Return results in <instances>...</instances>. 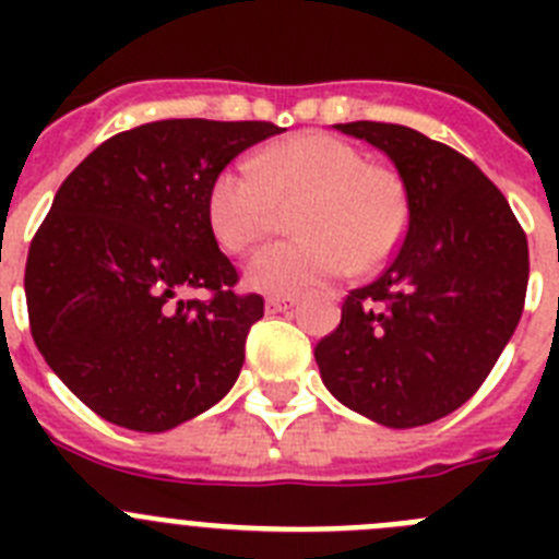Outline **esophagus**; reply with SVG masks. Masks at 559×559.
<instances>
[{"instance_id":"esophagus-1","label":"esophagus","mask_w":559,"mask_h":559,"mask_svg":"<svg viewBox=\"0 0 559 559\" xmlns=\"http://www.w3.org/2000/svg\"><path fill=\"white\" fill-rule=\"evenodd\" d=\"M296 305V296H269L265 299V310L269 313H283V310H290Z\"/></svg>"}]
</instances>
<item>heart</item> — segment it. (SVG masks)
Wrapping results in <instances>:
<instances>
[{
    "instance_id": "heart-1",
    "label": "heart",
    "mask_w": 559,
    "mask_h": 559,
    "mask_svg": "<svg viewBox=\"0 0 559 559\" xmlns=\"http://www.w3.org/2000/svg\"><path fill=\"white\" fill-rule=\"evenodd\" d=\"M294 212V240L251 257L246 285L299 294L338 276L380 269L408 226V192L386 167L330 133H296L212 179L206 221L229 254H246Z\"/></svg>"
}]
</instances>
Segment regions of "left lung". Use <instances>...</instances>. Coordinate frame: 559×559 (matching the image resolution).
<instances>
[{
	"instance_id": "obj_1",
	"label": "left lung",
	"mask_w": 559,
	"mask_h": 559,
	"mask_svg": "<svg viewBox=\"0 0 559 559\" xmlns=\"http://www.w3.org/2000/svg\"><path fill=\"white\" fill-rule=\"evenodd\" d=\"M335 128L394 162L408 229L389 269L349 290L316 364L353 412L386 428L428 426L476 394L515 333L526 235L501 190L453 147L392 122Z\"/></svg>"
}]
</instances>
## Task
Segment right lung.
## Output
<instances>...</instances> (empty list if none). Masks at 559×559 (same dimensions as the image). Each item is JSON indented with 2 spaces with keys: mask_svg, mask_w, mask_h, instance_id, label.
Instances as JSON below:
<instances>
[{
  "mask_svg": "<svg viewBox=\"0 0 559 559\" xmlns=\"http://www.w3.org/2000/svg\"><path fill=\"white\" fill-rule=\"evenodd\" d=\"M271 122L159 120L92 151L56 192L24 271L29 333L95 414L142 433L199 417L235 386L263 296L206 221L212 179ZM190 287L213 299L185 300Z\"/></svg>",
  "mask_w": 559,
  "mask_h": 559,
  "instance_id": "add662e5",
  "label": "right lung"
}]
</instances>
